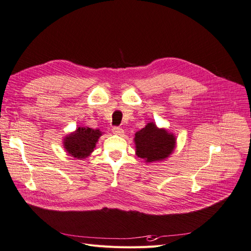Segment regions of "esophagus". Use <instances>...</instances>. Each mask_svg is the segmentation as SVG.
<instances>
[{
	"label": "esophagus",
	"mask_w": 251,
	"mask_h": 251,
	"mask_svg": "<svg viewBox=\"0 0 251 251\" xmlns=\"http://www.w3.org/2000/svg\"><path fill=\"white\" fill-rule=\"evenodd\" d=\"M112 132L117 135H122L124 133V130L121 127H112Z\"/></svg>",
	"instance_id": "esophagus-1"
}]
</instances>
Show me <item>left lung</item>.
<instances>
[{"instance_id":"left-lung-1","label":"left lung","mask_w":251,"mask_h":251,"mask_svg":"<svg viewBox=\"0 0 251 251\" xmlns=\"http://www.w3.org/2000/svg\"><path fill=\"white\" fill-rule=\"evenodd\" d=\"M136 155L146 163L160 161L168 158L174 151L175 135L165 128H158L154 123H148L134 136Z\"/></svg>"}]
</instances>
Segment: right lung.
<instances>
[{
    "mask_svg": "<svg viewBox=\"0 0 251 251\" xmlns=\"http://www.w3.org/2000/svg\"><path fill=\"white\" fill-rule=\"evenodd\" d=\"M101 135L102 132L99 129L78 127L77 130L64 136L63 148L73 157L77 159L86 158L94 151Z\"/></svg>",
    "mask_w": 251,
    "mask_h": 251,
    "instance_id": "1",
    "label": "right lung"
}]
</instances>
